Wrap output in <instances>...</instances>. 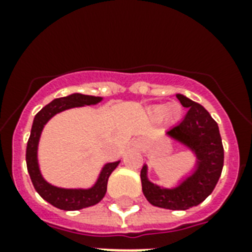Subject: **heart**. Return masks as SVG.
<instances>
[{
	"instance_id": "heart-1",
	"label": "heart",
	"mask_w": 252,
	"mask_h": 252,
	"mask_svg": "<svg viewBox=\"0 0 252 252\" xmlns=\"http://www.w3.org/2000/svg\"><path fill=\"white\" fill-rule=\"evenodd\" d=\"M149 114L156 120H161L165 116H167L168 119H176L180 114V107L178 104H170V106L158 104V106H153L150 108Z\"/></svg>"
}]
</instances>
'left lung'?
Wrapping results in <instances>:
<instances>
[{
	"instance_id": "8db88e82",
	"label": "left lung",
	"mask_w": 252,
	"mask_h": 252,
	"mask_svg": "<svg viewBox=\"0 0 252 252\" xmlns=\"http://www.w3.org/2000/svg\"><path fill=\"white\" fill-rule=\"evenodd\" d=\"M182 106L188 111L183 120L168 129L167 134L195 150L197 170L179 187L163 189L150 183L146 166L141 170L142 192L154 207L186 211L203 203L215 189L223 167V146L217 123L201 104L178 94Z\"/></svg>"
}]
</instances>
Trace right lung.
<instances>
[{"label":"right lung","mask_w":252,"mask_h":252,"mask_svg":"<svg viewBox=\"0 0 252 252\" xmlns=\"http://www.w3.org/2000/svg\"><path fill=\"white\" fill-rule=\"evenodd\" d=\"M100 100H102V98L91 96V95H68V96H64V98L55 99L49 104L43 107L33 119L31 134H30L29 141H27V149H26L27 170H29L30 178H31V182H32L33 187H35L37 193L45 201H48L49 204H52L53 207L59 208V209L78 211V209H84V208L98 204L106 195L108 178H110L111 172L118 167L119 162L107 163L103 167L95 186L91 187L90 189H65V188L51 186L43 179V176L39 171V166H37V144H39V138H40L43 126H45V123L48 122L53 115L59 114L61 111L68 110V108H72V107L85 106V104L86 106L96 104Z\"/></svg>","instance_id":"1"}]
</instances>
